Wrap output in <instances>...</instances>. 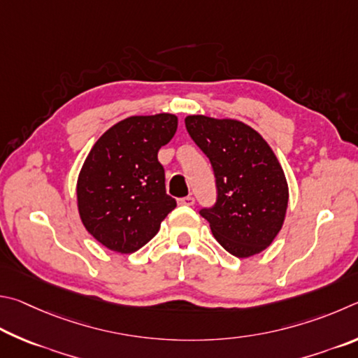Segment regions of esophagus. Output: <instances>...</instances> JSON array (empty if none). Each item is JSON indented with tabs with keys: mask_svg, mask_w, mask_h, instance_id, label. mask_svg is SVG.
Segmentation results:
<instances>
[{
	"mask_svg": "<svg viewBox=\"0 0 358 358\" xmlns=\"http://www.w3.org/2000/svg\"><path fill=\"white\" fill-rule=\"evenodd\" d=\"M179 206H193L195 204V198L193 196H185V198H179L178 199Z\"/></svg>",
	"mask_w": 358,
	"mask_h": 358,
	"instance_id": "esophagus-1",
	"label": "esophagus"
}]
</instances>
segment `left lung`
Returning a JSON list of instances; mask_svg holds the SVG:
<instances>
[{
  "label": "left lung",
  "mask_w": 358,
  "mask_h": 358,
  "mask_svg": "<svg viewBox=\"0 0 358 358\" xmlns=\"http://www.w3.org/2000/svg\"><path fill=\"white\" fill-rule=\"evenodd\" d=\"M217 179V203L203 209L212 234L228 253L250 258L271 245L283 228L289 189L277 155L253 127L237 119L185 117Z\"/></svg>",
  "instance_id": "obj_1"
}]
</instances>
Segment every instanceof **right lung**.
I'll return each mask as SVG.
<instances>
[{
	"label": "right lung",
	"instance_id": "obj_1",
	"mask_svg": "<svg viewBox=\"0 0 358 358\" xmlns=\"http://www.w3.org/2000/svg\"><path fill=\"white\" fill-rule=\"evenodd\" d=\"M178 130V116H130L94 143L77 180L80 220L111 252L129 255L159 233L176 208L157 154Z\"/></svg>",
	"mask_w": 358,
	"mask_h": 358
}]
</instances>
